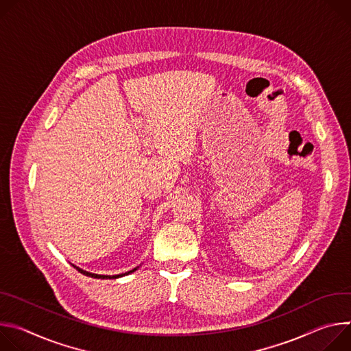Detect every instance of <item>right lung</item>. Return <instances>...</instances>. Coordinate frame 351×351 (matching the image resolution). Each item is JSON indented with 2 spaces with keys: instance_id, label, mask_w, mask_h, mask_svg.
<instances>
[{
  "instance_id": "obj_1",
  "label": "right lung",
  "mask_w": 351,
  "mask_h": 351,
  "mask_svg": "<svg viewBox=\"0 0 351 351\" xmlns=\"http://www.w3.org/2000/svg\"><path fill=\"white\" fill-rule=\"evenodd\" d=\"M77 271H81L82 275H85V276H89V278H93V279H119V278H123V276H127V275H130V274H132V271H135L139 266H136V267H134L132 270H130V271H125V274H121V275H112V276H110V275H97V274H90V271H88V270H84V269H81V267H77V266H75V265H72Z\"/></svg>"
}]
</instances>
